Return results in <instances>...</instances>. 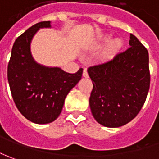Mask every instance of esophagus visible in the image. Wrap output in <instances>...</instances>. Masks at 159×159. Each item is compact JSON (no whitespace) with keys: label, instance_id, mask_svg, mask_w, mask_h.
<instances>
[{"label":"esophagus","instance_id":"obj_1","mask_svg":"<svg viewBox=\"0 0 159 159\" xmlns=\"http://www.w3.org/2000/svg\"><path fill=\"white\" fill-rule=\"evenodd\" d=\"M83 76L84 77H89V75H88V72H87V70H84V72H83Z\"/></svg>","mask_w":159,"mask_h":159}]
</instances>
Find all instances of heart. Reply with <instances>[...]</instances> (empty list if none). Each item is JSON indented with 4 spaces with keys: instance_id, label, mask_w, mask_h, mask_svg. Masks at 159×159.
<instances>
[{
    "instance_id": "1",
    "label": "heart",
    "mask_w": 159,
    "mask_h": 159,
    "mask_svg": "<svg viewBox=\"0 0 159 159\" xmlns=\"http://www.w3.org/2000/svg\"><path fill=\"white\" fill-rule=\"evenodd\" d=\"M111 40V35H106L104 38L102 39V43L97 44V48H100V47H101V43H109ZM122 46H123V42H122L121 39L116 38L115 39V40H113V41L110 43V45L108 46V48H107V49L105 50V52L103 53V57H104V58H110V57H111L114 54H116L117 51L120 50V48H122Z\"/></svg>"
}]
</instances>
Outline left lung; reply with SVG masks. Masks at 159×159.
Instances as JSON below:
<instances>
[{"instance_id":"obj_1","label":"left lung","mask_w":159,"mask_h":159,"mask_svg":"<svg viewBox=\"0 0 159 159\" xmlns=\"http://www.w3.org/2000/svg\"><path fill=\"white\" fill-rule=\"evenodd\" d=\"M129 44L127 50L88 69L93 84L89 107L96 121L105 127L116 128L130 122L149 91L147 49L132 34Z\"/></svg>"}]
</instances>
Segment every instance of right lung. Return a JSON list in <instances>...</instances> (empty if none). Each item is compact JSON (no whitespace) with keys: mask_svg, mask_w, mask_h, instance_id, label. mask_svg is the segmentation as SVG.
<instances>
[{"mask_svg":"<svg viewBox=\"0 0 159 159\" xmlns=\"http://www.w3.org/2000/svg\"><path fill=\"white\" fill-rule=\"evenodd\" d=\"M50 23L41 21L20 34L13 45L7 66V80L17 109L28 120L38 125L57 119L67 95L83 75V69L70 74L61 68L47 67L34 60L31 41L40 29L51 28Z\"/></svg>","mask_w":159,"mask_h":159,"instance_id":"right-lung-1","label":"right lung"}]
</instances>
